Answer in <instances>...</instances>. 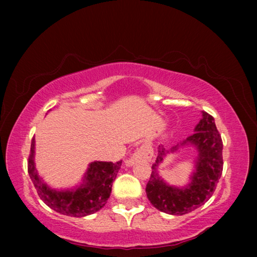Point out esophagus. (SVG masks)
<instances>
[{"label":"esophagus","instance_id":"esophagus-1","mask_svg":"<svg viewBox=\"0 0 257 257\" xmlns=\"http://www.w3.org/2000/svg\"><path fill=\"white\" fill-rule=\"evenodd\" d=\"M152 156H153V150H152V147L149 145L142 146L139 147V149L133 154L132 158L127 161V164L133 165L136 161H142V160L150 161L152 159Z\"/></svg>","mask_w":257,"mask_h":257}]
</instances>
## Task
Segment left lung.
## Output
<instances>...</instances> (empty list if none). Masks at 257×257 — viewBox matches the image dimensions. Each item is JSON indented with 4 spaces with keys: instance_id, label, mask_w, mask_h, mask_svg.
<instances>
[{
    "instance_id": "obj_1",
    "label": "left lung",
    "mask_w": 257,
    "mask_h": 257,
    "mask_svg": "<svg viewBox=\"0 0 257 257\" xmlns=\"http://www.w3.org/2000/svg\"><path fill=\"white\" fill-rule=\"evenodd\" d=\"M187 143L194 144L198 150L196 172L191 177L190 184L182 189L168 186L156 171L163 158L177 151L179 146L177 145L170 150L159 146L158 158L152 165L153 170L146 185V194L152 205L168 214L182 215L205 204L214 193L222 175L223 143L211 114L203 112V118L195 128V133L181 145Z\"/></svg>"
}]
</instances>
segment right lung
Returning a JSON list of instances; mask_svg holds the SVG:
<instances>
[{"label": "right lung", "instance_id": "add662e5", "mask_svg": "<svg viewBox=\"0 0 257 257\" xmlns=\"http://www.w3.org/2000/svg\"><path fill=\"white\" fill-rule=\"evenodd\" d=\"M35 138L32 139L28 156V173L38 196L47 206L61 214L69 216H85L93 214L105 205L110 197L112 184L121 167V161L93 162L85 177V184L71 191H56L47 187L38 177L34 165Z\"/></svg>", "mask_w": 257, "mask_h": 257}]
</instances>
